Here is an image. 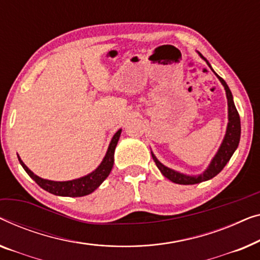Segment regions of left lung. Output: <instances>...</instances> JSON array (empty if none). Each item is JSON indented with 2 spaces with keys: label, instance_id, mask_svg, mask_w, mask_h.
Here are the masks:
<instances>
[{
  "label": "left lung",
  "instance_id": "1",
  "mask_svg": "<svg viewBox=\"0 0 260 260\" xmlns=\"http://www.w3.org/2000/svg\"><path fill=\"white\" fill-rule=\"evenodd\" d=\"M200 56H202L204 60L207 62L206 58H205L202 54H200ZM207 64L210 66L208 62H207ZM212 71H213V69H212ZM215 75H217L218 79L220 80V82L222 83V86L225 87V90H226V96H228V105H229V125H228V131H226L224 141H222L220 148H219L218 153L215 154V156L213 158V160H212V162L210 164V166H208L207 170L205 171L203 174L198 175V177H189V175L181 174V173H179V172H175L173 170H171V168L164 166L160 162L159 160L155 158L154 154L152 153V158H153V160H154L156 167H158L160 172L164 174V177L170 179L171 181L175 182V184L194 185V184H199V182L210 180V179L215 177L219 172H221V170L225 167L226 164L230 161L232 154L235 153V151L239 145V140H240L239 113H238V111H237L235 102H233V96H232L231 90H230V88H229V86L226 85L224 79H221L218 74H215Z\"/></svg>",
  "mask_w": 260,
  "mask_h": 260
}]
</instances>
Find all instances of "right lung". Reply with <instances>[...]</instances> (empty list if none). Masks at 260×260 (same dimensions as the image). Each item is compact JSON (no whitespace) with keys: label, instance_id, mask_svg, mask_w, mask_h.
<instances>
[{"label":"right lung","instance_id":"right-lung-1","mask_svg":"<svg viewBox=\"0 0 260 260\" xmlns=\"http://www.w3.org/2000/svg\"><path fill=\"white\" fill-rule=\"evenodd\" d=\"M120 134H121V129L116 132L114 137H113L111 144H109L108 151L106 153L104 160L100 164L96 170L92 173L82 177L80 179H75V180L71 181H52V180H46L35 175L29 168L24 165L23 161L19 158V161L24 168V171L27 172L29 177L38 184L40 187L46 189L47 192L53 193L55 196L61 197H83L89 194V193L94 192L99 186L102 184V181L108 177L111 173L113 164H114V151L116 145H118Z\"/></svg>","mask_w":260,"mask_h":260}]
</instances>
